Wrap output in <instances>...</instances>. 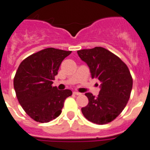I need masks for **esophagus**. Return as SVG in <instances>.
Listing matches in <instances>:
<instances>
[{
	"label": "esophagus",
	"instance_id": "obj_1",
	"mask_svg": "<svg viewBox=\"0 0 150 150\" xmlns=\"http://www.w3.org/2000/svg\"><path fill=\"white\" fill-rule=\"evenodd\" d=\"M73 94L75 95V96H80V95H81V93H80V92H76V91H75V92H73Z\"/></svg>",
	"mask_w": 150,
	"mask_h": 150
}]
</instances>
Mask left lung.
Returning <instances> with one entry per match:
<instances>
[{
    "label": "left lung",
    "instance_id": "obj_1",
    "mask_svg": "<svg viewBox=\"0 0 150 150\" xmlns=\"http://www.w3.org/2000/svg\"><path fill=\"white\" fill-rule=\"evenodd\" d=\"M77 53L89 67L92 79L101 82L98 97L86 93L88 104L81 108V112L93 123H109L122 112L129 99L132 88L129 70L117 55L104 47L79 50Z\"/></svg>",
    "mask_w": 150,
    "mask_h": 150
}]
</instances>
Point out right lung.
I'll return each instance as SVG.
<instances>
[{"instance_id":"1","label":"right lung","mask_w":150,"mask_h":150,"mask_svg":"<svg viewBox=\"0 0 150 150\" xmlns=\"http://www.w3.org/2000/svg\"><path fill=\"white\" fill-rule=\"evenodd\" d=\"M71 51L47 47L34 53L21 62L14 78L18 102L32 119L48 122L62 112L64 102L72 95L69 89L52 86L60 64Z\"/></svg>"}]
</instances>
